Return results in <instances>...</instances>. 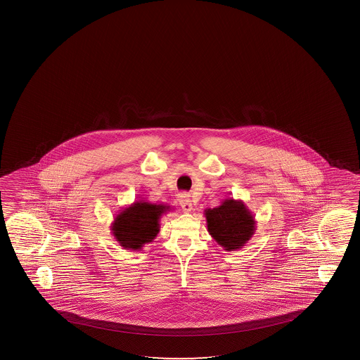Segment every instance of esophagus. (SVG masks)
<instances>
[{
    "mask_svg": "<svg viewBox=\"0 0 360 360\" xmlns=\"http://www.w3.org/2000/svg\"><path fill=\"white\" fill-rule=\"evenodd\" d=\"M181 207L183 209V212H189L193 210V202L189 197L187 195H183L182 199H181Z\"/></svg>",
    "mask_w": 360,
    "mask_h": 360,
    "instance_id": "esophagus-1",
    "label": "esophagus"
}]
</instances>
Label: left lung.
<instances>
[{
  "label": "left lung",
  "mask_w": 360,
  "mask_h": 360,
  "mask_svg": "<svg viewBox=\"0 0 360 360\" xmlns=\"http://www.w3.org/2000/svg\"><path fill=\"white\" fill-rule=\"evenodd\" d=\"M207 232L227 252L241 250L256 232V220L242 200L227 198L217 207L205 209Z\"/></svg>",
  "instance_id": "8db88e82"
}]
</instances>
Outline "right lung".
Returning a JSON list of instances; mask_svg holds the SVG:
<instances>
[{"label":"right lung","instance_id":"add662e5","mask_svg":"<svg viewBox=\"0 0 360 360\" xmlns=\"http://www.w3.org/2000/svg\"><path fill=\"white\" fill-rule=\"evenodd\" d=\"M169 207L139 200L124 207L112 224V233L124 250L139 251L155 240L160 232V219Z\"/></svg>","mask_w":360,"mask_h":360}]
</instances>
